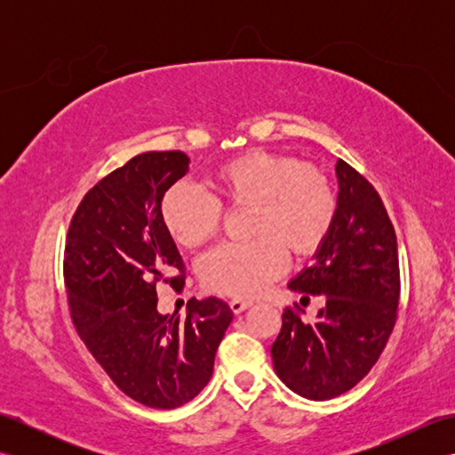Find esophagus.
Wrapping results in <instances>:
<instances>
[{"instance_id": "34e87169", "label": "esophagus", "mask_w": 455, "mask_h": 455, "mask_svg": "<svg viewBox=\"0 0 455 455\" xmlns=\"http://www.w3.org/2000/svg\"><path fill=\"white\" fill-rule=\"evenodd\" d=\"M250 307H252V301H244V299H233V301H230V308H233V313L236 315L246 311Z\"/></svg>"}]
</instances>
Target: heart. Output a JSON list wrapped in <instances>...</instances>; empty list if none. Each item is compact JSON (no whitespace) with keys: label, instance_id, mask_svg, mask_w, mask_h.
<instances>
[{"label":"heart","instance_id":"1","mask_svg":"<svg viewBox=\"0 0 455 455\" xmlns=\"http://www.w3.org/2000/svg\"><path fill=\"white\" fill-rule=\"evenodd\" d=\"M211 198L189 183H176L162 197L160 217L181 248H197L217 235L220 207H248L246 244H222L199 264L207 289L252 297L283 272L285 250L301 258L324 243L336 217V196L324 173L267 150H250L211 173Z\"/></svg>","mask_w":455,"mask_h":455}]
</instances>
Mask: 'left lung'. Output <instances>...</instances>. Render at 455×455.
<instances>
[{"instance_id": "8db88e82", "label": "left lung", "mask_w": 455, "mask_h": 455, "mask_svg": "<svg viewBox=\"0 0 455 455\" xmlns=\"http://www.w3.org/2000/svg\"><path fill=\"white\" fill-rule=\"evenodd\" d=\"M336 178L332 227L315 264L289 282L305 297L323 295L324 307L311 323L285 308L272 346L279 379L311 401L334 399L370 373L399 308L397 236L379 193L344 160Z\"/></svg>"}]
</instances>
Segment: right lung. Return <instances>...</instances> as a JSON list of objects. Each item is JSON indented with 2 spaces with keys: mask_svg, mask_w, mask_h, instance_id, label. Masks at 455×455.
I'll use <instances>...</instances> for the list:
<instances>
[{
  "mask_svg": "<svg viewBox=\"0 0 455 455\" xmlns=\"http://www.w3.org/2000/svg\"><path fill=\"white\" fill-rule=\"evenodd\" d=\"M189 172L180 150L144 152L85 193L66 238L64 282L84 344L117 387L150 409L189 403L212 375L217 347L233 323L217 297L191 299L186 318L158 313L156 283L178 246L164 228L162 197Z\"/></svg>",
  "mask_w": 455,
  "mask_h": 455,
  "instance_id": "add662e5",
  "label": "right lung"
}]
</instances>
